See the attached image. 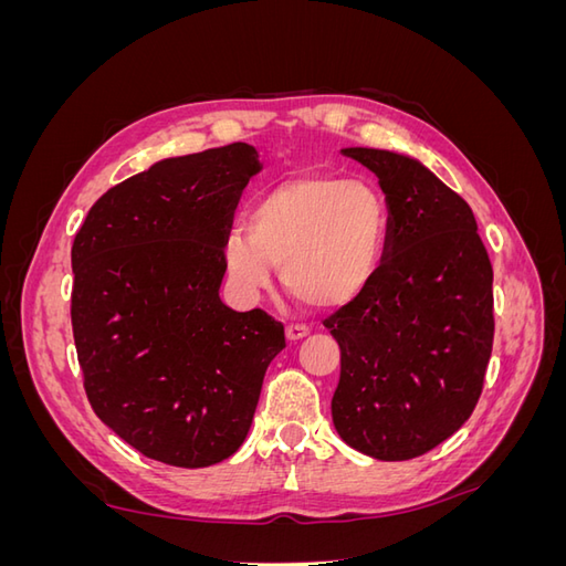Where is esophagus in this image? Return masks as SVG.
Listing matches in <instances>:
<instances>
[{
	"label": "esophagus",
	"mask_w": 566,
	"mask_h": 566,
	"mask_svg": "<svg viewBox=\"0 0 566 566\" xmlns=\"http://www.w3.org/2000/svg\"><path fill=\"white\" fill-rule=\"evenodd\" d=\"M310 335V328H306V325H287L285 328V337L290 339V342H297V339H302V337H306Z\"/></svg>",
	"instance_id": "34e87169"
}]
</instances>
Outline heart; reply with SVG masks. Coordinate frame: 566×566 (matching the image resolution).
Segmentation results:
<instances>
[{"instance_id": "heart-1", "label": "heart", "mask_w": 566, "mask_h": 566, "mask_svg": "<svg viewBox=\"0 0 566 566\" xmlns=\"http://www.w3.org/2000/svg\"><path fill=\"white\" fill-rule=\"evenodd\" d=\"M389 235L385 196L368 181L302 175L252 202L248 233L229 231L221 266L254 297L281 269L283 285L316 310H342L378 279Z\"/></svg>"}]
</instances>
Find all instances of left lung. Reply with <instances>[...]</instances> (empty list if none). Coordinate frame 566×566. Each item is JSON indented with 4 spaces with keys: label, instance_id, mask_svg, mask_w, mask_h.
Segmentation results:
<instances>
[{
    "label": "left lung",
    "instance_id": "8db88e82",
    "mask_svg": "<svg viewBox=\"0 0 566 566\" xmlns=\"http://www.w3.org/2000/svg\"><path fill=\"white\" fill-rule=\"evenodd\" d=\"M378 177L389 208L378 279L323 325L339 345L333 422L352 449L410 460L455 434L493 347V269L470 205L420 160L342 148Z\"/></svg>",
    "mask_w": 566,
    "mask_h": 566
}]
</instances>
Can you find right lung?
Here are the masks:
<instances>
[{"instance_id":"right-lung-1","label":"right lung","mask_w":566,"mask_h":566,"mask_svg":"<svg viewBox=\"0 0 566 566\" xmlns=\"http://www.w3.org/2000/svg\"><path fill=\"white\" fill-rule=\"evenodd\" d=\"M250 144L165 158L101 196L73 243V335L101 422L146 458L208 468L233 455L283 347L266 312L219 297L221 243Z\"/></svg>"}]
</instances>
